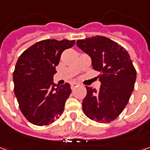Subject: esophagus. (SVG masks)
<instances>
[{"label":"esophagus","instance_id":"1","mask_svg":"<svg viewBox=\"0 0 150 150\" xmlns=\"http://www.w3.org/2000/svg\"><path fill=\"white\" fill-rule=\"evenodd\" d=\"M79 84L77 83H72L71 84V89L73 90V89H75L76 87H78Z\"/></svg>","mask_w":150,"mask_h":150}]
</instances>
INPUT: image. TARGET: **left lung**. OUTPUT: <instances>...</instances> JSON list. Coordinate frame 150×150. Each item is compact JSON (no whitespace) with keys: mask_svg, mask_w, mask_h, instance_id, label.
Wrapping results in <instances>:
<instances>
[{"mask_svg":"<svg viewBox=\"0 0 150 150\" xmlns=\"http://www.w3.org/2000/svg\"><path fill=\"white\" fill-rule=\"evenodd\" d=\"M76 44L91 57L93 69L100 72V90L86 86L83 111L96 122H110L122 112L134 89L137 72L130 56L123 46L104 36L78 40Z\"/></svg>","mask_w":150,"mask_h":150,"instance_id":"left-lung-1","label":"left lung"}]
</instances>
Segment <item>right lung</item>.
Returning a JSON list of instances; mask_svg holds the SVG:
<instances>
[{"mask_svg":"<svg viewBox=\"0 0 150 150\" xmlns=\"http://www.w3.org/2000/svg\"><path fill=\"white\" fill-rule=\"evenodd\" d=\"M75 45V40L46 39L31 46L18 59L13 72L14 93L26 119L35 125H47L64 111L71 85L54 83L62 53Z\"/></svg>","mask_w":150,"mask_h":150,"instance_id":"obj_1","label":"right lung"}]
</instances>
